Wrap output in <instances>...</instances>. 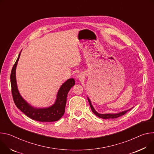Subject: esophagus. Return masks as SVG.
Listing matches in <instances>:
<instances>
[{
	"instance_id": "obj_1",
	"label": "esophagus",
	"mask_w": 154,
	"mask_h": 154,
	"mask_svg": "<svg viewBox=\"0 0 154 154\" xmlns=\"http://www.w3.org/2000/svg\"><path fill=\"white\" fill-rule=\"evenodd\" d=\"M78 78L79 79H82L84 78V75H83V74H82V73L79 74V75H78Z\"/></svg>"
}]
</instances>
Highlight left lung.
<instances>
[{
    "label": "left lung",
    "mask_w": 154,
    "mask_h": 154,
    "mask_svg": "<svg viewBox=\"0 0 154 154\" xmlns=\"http://www.w3.org/2000/svg\"><path fill=\"white\" fill-rule=\"evenodd\" d=\"M88 101H89V105H90V106H91V108L92 111V112L97 116H98V117H100V118H102V119H116V118H117L119 117H121L123 115H124L127 112H128L129 110L130 109H128V110H127V111H124L123 112H121L120 113H118V114H99L97 112H96V111L94 109V107L92 106V104H91V100L89 98H88Z\"/></svg>",
    "instance_id": "left-lung-1"
}]
</instances>
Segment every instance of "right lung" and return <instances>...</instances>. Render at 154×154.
I'll return each mask as SVG.
<instances>
[{
  "label": "right lung",
  "mask_w": 154,
  "mask_h": 154,
  "mask_svg": "<svg viewBox=\"0 0 154 154\" xmlns=\"http://www.w3.org/2000/svg\"><path fill=\"white\" fill-rule=\"evenodd\" d=\"M20 53L12 68L10 75L11 94L16 107L27 117L37 121L51 122L59 120L65 112L68 92L75 84L74 79L71 78L68 79L62 85L58 91L56 101L53 106L43 109L34 108L29 105L22 98L17 88L16 67L20 56Z\"/></svg>",
  "instance_id": "1"
}]
</instances>
